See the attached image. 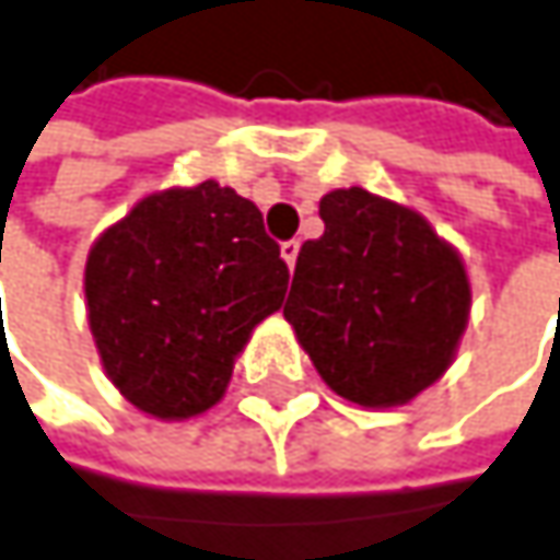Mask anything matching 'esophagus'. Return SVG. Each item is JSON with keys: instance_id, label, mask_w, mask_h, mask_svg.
I'll return each instance as SVG.
<instances>
[{"instance_id": "34e87169", "label": "esophagus", "mask_w": 560, "mask_h": 560, "mask_svg": "<svg viewBox=\"0 0 560 560\" xmlns=\"http://www.w3.org/2000/svg\"><path fill=\"white\" fill-rule=\"evenodd\" d=\"M298 249H301V243H298V240L281 243V259L288 262V269H294V262H298Z\"/></svg>"}]
</instances>
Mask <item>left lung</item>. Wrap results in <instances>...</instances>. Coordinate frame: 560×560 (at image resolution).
I'll return each mask as SVG.
<instances>
[{"label": "left lung", "instance_id": "1", "mask_svg": "<svg viewBox=\"0 0 560 560\" xmlns=\"http://www.w3.org/2000/svg\"><path fill=\"white\" fill-rule=\"evenodd\" d=\"M324 236L298 253L284 320L332 390L400 407L445 375L471 281L423 214L359 185L320 198Z\"/></svg>", "mask_w": 560, "mask_h": 560}]
</instances>
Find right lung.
<instances>
[{
    "label": "right lung",
    "mask_w": 560,
    "mask_h": 560,
    "mask_svg": "<svg viewBox=\"0 0 560 560\" xmlns=\"http://www.w3.org/2000/svg\"><path fill=\"white\" fill-rule=\"evenodd\" d=\"M288 291L259 208L214 178L140 198L85 259V311L105 375L156 420H188L228 390L256 324Z\"/></svg>",
    "instance_id": "add662e5"
}]
</instances>
